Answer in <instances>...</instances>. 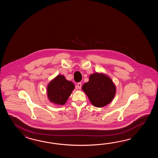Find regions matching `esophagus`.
I'll return each mask as SVG.
<instances>
[{
    "label": "esophagus",
    "mask_w": 158,
    "mask_h": 158,
    "mask_svg": "<svg viewBox=\"0 0 158 158\" xmlns=\"http://www.w3.org/2000/svg\"><path fill=\"white\" fill-rule=\"evenodd\" d=\"M81 86H82L81 82H78V83H77V86L78 88L79 89H80L81 88Z\"/></svg>",
    "instance_id": "1"
}]
</instances>
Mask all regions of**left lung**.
<instances>
[{
	"label": "left lung",
	"instance_id": "left-lung-1",
	"mask_svg": "<svg viewBox=\"0 0 158 158\" xmlns=\"http://www.w3.org/2000/svg\"><path fill=\"white\" fill-rule=\"evenodd\" d=\"M82 90L92 104L97 107L109 104L116 93V87L111 79L98 73L91 74L89 82L82 86Z\"/></svg>",
	"mask_w": 158,
	"mask_h": 158
}]
</instances>
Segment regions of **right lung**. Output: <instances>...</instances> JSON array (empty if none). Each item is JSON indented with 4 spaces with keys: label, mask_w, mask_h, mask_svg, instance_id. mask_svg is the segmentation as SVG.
Here are the masks:
<instances>
[{
    "label": "right lung",
    "mask_w": 158,
    "mask_h": 158,
    "mask_svg": "<svg viewBox=\"0 0 158 158\" xmlns=\"http://www.w3.org/2000/svg\"><path fill=\"white\" fill-rule=\"evenodd\" d=\"M73 82L62 75H58L48 84L47 94L49 100L55 104L64 105L74 89Z\"/></svg>",
    "instance_id": "1"
}]
</instances>
